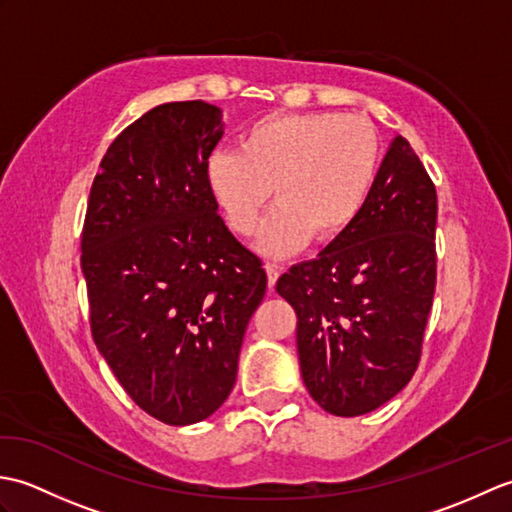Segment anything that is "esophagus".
I'll return each instance as SVG.
<instances>
[{"label":"esophagus","mask_w":512,"mask_h":512,"mask_svg":"<svg viewBox=\"0 0 512 512\" xmlns=\"http://www.w3.org/2000/svg\"><path fill=\"white\" fill-rule=\"evenodd\" d=\"M266 275H268V288L273 290L275 284H277V279H279V266L266 264Z\"/></svg>","instance_id":"esophagus-1"}]
</instances>
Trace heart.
<instances>
[{
  "label": "heart",
  "instance_id": "1",
  "mask_svg": "<svg viewBox=\"0 0 512 512\" xmlns=\"http://www.w3.org/2000/svg\"><path fill=\"white\" fill-rule=\"evenodd\" d=\"M378 129L365 116L286 112L264 116L239 138V151L217 149L204 162L215 209L239 237L257 231L273 195L279 204L262 224L257 248L270 257L332 242L350 231L372 195L380 169Z\"/></svg>",
  "mask_w": 512,
  "mask_h": 512
}]
</instances>
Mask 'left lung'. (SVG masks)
Wrapping results in <instances>:
<instances>
[{
  "label": "left lung",
  "instance_id": "1",
  "mask_svg": "<svg viewBox=\"0 0 512 512\" xmlns=\"http://www.w3.org/2000/svg\"><path fill=\"white\" fill-rule=\"evenodd\" d=\"M436 220V184L396 136L350 231L279 277L297 312L303 383L328 413L363 416L416 374L438 277Z\"/></svg>",
  "mask_w": 512,
  "mask_h": 512
}]
</instances>
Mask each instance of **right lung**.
<instances>
[{
	"label": "right lung",
	"mask_w": 512,
	"mask_h": 512,
	"mask_svg": "<svg viewBox=\"0 0 512 512\" xmlns=\"http://www.w3.org/2000/svg\"><path fill=\"white\" fill-rule=\"evenodd\" d=\"M222 134V112L204 101L149 110L107 149L83 222L92 339L129 398L173 427L231 394L268 284L206 191Z\"/></svg>",
	"instance_id": "add662e5"
}]
</instances>
